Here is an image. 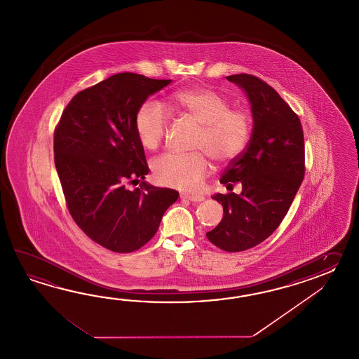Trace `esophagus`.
Instances as JSON below:
<instances>
[{
  "label": "esophagus",
  "instance_id": "34e87169",
  "mask_svg": "<svg viewBox=\"0 0 359 359\" xmlns=\"http://www.w3.org/2000/svg\"><path fill=\"white\" fill-rule=\"evenodd\" d=\"M181 198L190 200L192 203H200L204 200V196L203 195H181Z\"/></svg>",
  "mask_w": 359,
  "mask_h": 359
}]
</instances>
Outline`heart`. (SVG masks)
<instances>
[{
	"label": "heart",
	"instance_id": "b5f03b06",
	"mask_svg": "<svg viewBox=\"0 0 359 359\" xmlns=\"http://www.w3.org/2000/svg\"><path fill=\"white\" fill-rule=\"evenodd\" d=\"M172 107L189 115L201 126L196 149L205 151L215 163L229 164L244 153L250 138V118L241 109H231L229 100L208 87L178 91L172 96ZM169 114L158 101H146L138 107L135 128L141 145L158 149L165 136ZM210 172L204 154H165L153 163L156 182L178 190H198Z\"/></svg>",
	"mask_w": 359,
	"mask_h": 359
}]
</instances>
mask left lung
<instances>
[{
    "label": "left lung",
    "instance_id": "1",
    "mask_svg": "<svg viewBox=\"0 0 359 359\" xmlns=\"http://www.w3.org/2000/svg\"><path fill=\"white\" fill-rule=\"evenodd\" d=\"M227 81L250 102L252 137L221 177L231 190L241 182L243 191L212 196L223 205V218L206 237L222 250L236 252L264 241L287 213L304 178V135L298 115L264 81L250 74Z\"/></svg>",
    "mask_w": 359,
    "mask_h": 359
}]
</instances>
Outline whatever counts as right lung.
I'll return each instance as SVG.
<instances>
[{
  "label": "right lung",
  "instance_id": "obj_1",
  "mask_svg": "<svg viewBox=\"0 0 359 359\" xmlns=\"http://www.w3.org/2000/svg\"><path fill=\"white\" fill-rule=\"evenodd\" d=\"M170 79L119 73L78 92L54 135L55 167L69 213L95 243L115 252L142 248L180 194L144 181L149 173L135 116ZM141 182L130 191L127 182Z\"/></svg>",
  "mask_w": 359,
  "mask_h": 359
}]
</instances>
